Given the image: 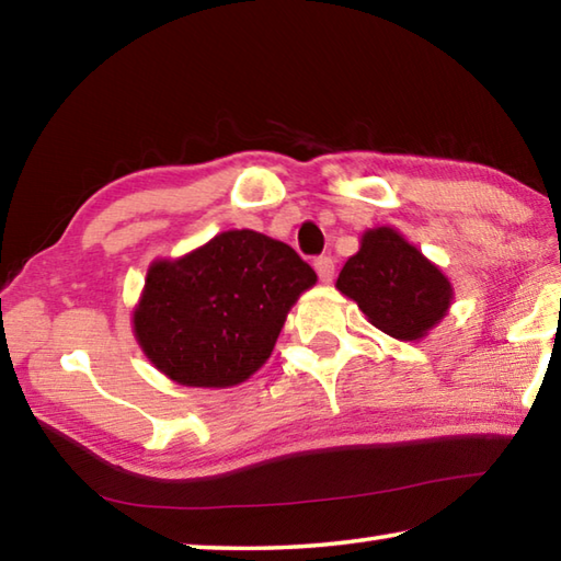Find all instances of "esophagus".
I'll list each match as a JSON object with an SVG mask.
<instances>
[{
    "mask_svg": "<svg viewBox=\"0 0 561 561\" xmlns=\"http://www.w3.org/2000/svg\"><path fill=\"white\" fill-rule=\"evenodd\" d=\"M314 270L319 274V279L324 284H331V279H334V260L331 257H319L314 262Z\"/></svg>",
    "mask_w": 561,
    "mask_h": 561,
    "instance_id": "esophagus-1",
    "label": "esophagus"
}]
</instances>
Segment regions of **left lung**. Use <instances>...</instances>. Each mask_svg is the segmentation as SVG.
<instances>
[{"instance_id":"1","label":"left lung","mask_w":561,"mask_h":561,"mask_svg":"<svg viewBox=\"0 0 561 561\" xmlns=\"http://www.w3.org/2000/svg\"><path fill=\"white\" fill-rule=\"evenodd\" d=\"M336 289L398 341H421L448 317L455 289L438 264L391 225L360 234L358 252L339 272Z\"/></svg>"}]
</instances>
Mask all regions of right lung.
<instances>
[{
    "label": "right lung",
    "instance_id": "1",
    "mask_svg": "<svg viewBox=\"0 0 561 561\" xmlns=\"http://www.w3.org/2000/svg\"><path fill=\"white\" fill-rule=\"evenodd\" d=\"M317 272L289 244L227 230L175 260H153L133 307L140 351L178 386L232 388L267 364Z\"/></svg>",
    "mask_w": 561,
    "mask_h": 561
}]
</instances>
